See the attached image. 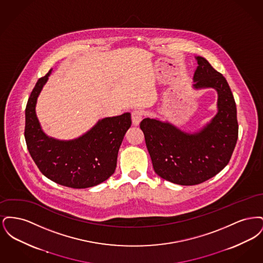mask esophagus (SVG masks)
<instances>
[{"label":"esophagus","mask_w":263,"mask_h":263,"mask_svg":"<svg viewBox=\"0 0 263 263\" xmlns=\"http://www.w3.org/2000/svg\"><path fill=\"white\" fill-rule=\"evenodd\" d=\"M143 115H144V113L141 110H134L132 112V122L134 125H139V123L143 119Z\"/></svg>","instance_id":"34e87169"}]
</instances>
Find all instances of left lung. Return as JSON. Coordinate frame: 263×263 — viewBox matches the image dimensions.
<instances>
[{
	"instance_id": "left-lung-1",
	"label": "left lung",
	"mask_w": 263,
	"mask_h": 263,
	"mask_svg": "<svg viewBox=\"0 0 263 263\" xmlns=\"http://www.w3.org/2000/svg\"><path fill=\"white\" fill-rule=\"evenodd\" d=\"M196 60L193 87L218 91V113L212 121L195 134L157 119L145 118L140 123L155 173L180 185L199 184L219 174L238 140L236 102L225 77L205 58L197 56Z\"/></svg>"
}]
</instances>
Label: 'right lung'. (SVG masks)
I'll return each instance as SVG.
<instances>
[{
    "label": "right lung",
    "instance_id": "obj_1",
    "mask_svg": "<svg viewBox=\"0 0 263 263\" xmlns=\"http://www.w3.org/2000/svg\"><path fill=\"white\" fill-rule=\"evenodd\" d=\"M50 73L38 80L26 104L25 137L28 152L39 171L58 184L72 188L98 185L115 172L118 151L132 123L131 114L101 119L88 133L72 141L47 137L39 125L35 104Z\"/></svg>",
    "mask_w": 263,
    "mask_h": 263
}]
</instances>
